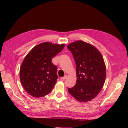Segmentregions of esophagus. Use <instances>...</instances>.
I'll use <instances>...</instances> for the list:
<instances>
[{
  "label": "esophagus",
  "instance_id": "obj_1",
  "mask_svg": "<svg viewBox=\"0 0 128 128\" xmlns=\"http://www.w3.org/2000/svg\"><path fill=\"white\" fill-rule=\"evenodd\" d=\"M67 75H66L64 76V77H61V80H64L66 78H67Z\"/></svg>",
  "mask_w": 128,
  "mask_h": 128
}]
</instances>
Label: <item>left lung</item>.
I'll return each mask as SVG.
<instances>
[{
    "label": "left lung",
    "mask_w": 128,
    "mask_h": 128,
    "mask_svg": "<svg viewBox=\"0 0 128 128\" xmlns=\"http://www.w3.org/2000/svg\"><path fill=\"white\" fill-rule=\"evenodd\" d=\"M75 61L77 80L75 86L68 90L80 102L94 99L101 91L106 76V68L103 56L93 45L82 40L69 44Z\"/></svg>",
    "instance_id": "obj_1"
}]
</instances>
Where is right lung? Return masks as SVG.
<instances>
[{
  "label": "right lung",
  "mask_w": 128,
  "mask_h": 128,
  "mask_svg": "<svg viewBox=\"0 0 128 128\" xmlns=\"http://www.w3.org/2000/svg\"><path fill=\"white\" fill-rule=\"evenodd\" d=\"M64 46L43 42L34 47L25 56L20 69V79L30 95L40 98L52 91L58 78L56 66L52 64V59Z\"/></svg>",
  "instance_id": "add662e5"
}]
</instances>
